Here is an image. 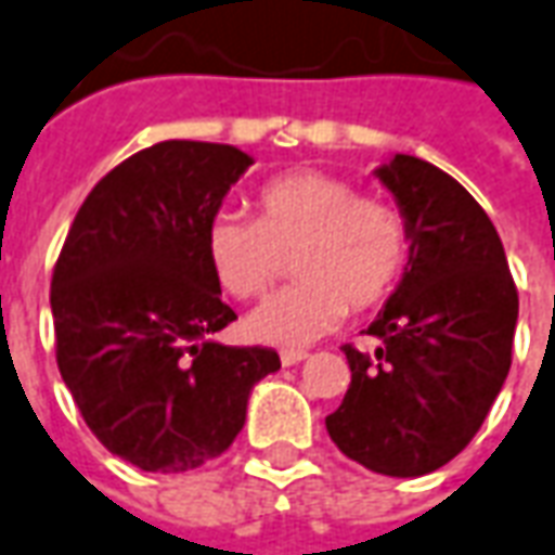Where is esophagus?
I'll return each instance as SVG.
<instances>
[{
	"mask_svg": "<svg viewBox=\"0 0 555 555\" xmlns=\"http://www.w3.org/2000/svg\"><path fill=\"white\" fill-rule=\"evenodd\" d=\"M300 360H306V351H282V366H294Z\"/></svg>",
	"mask_w": 555,
	"mask_h": 555,
	"instance_id": "34e87169",
	"label": "esophagus"
}]
</instances>
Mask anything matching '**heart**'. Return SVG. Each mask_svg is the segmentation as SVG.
I'll return each instance as SVG.
<instances>
[{"label":"heart","instance_id":"heart-1","mask_svg":"<svg viewBox=\"0 0 555 555\" xmlns=\"http://www.w3.org/2000/svg\"><path fill=\"white\" fill-rule=\"evenodd\" d=\"M255 222L212 216L204 249L212 276L231 297H261L291 255L288 288L246 321L255 343L304 348L331 333L351 309H372L397 288L412 255V228L390 201L324 170H288L255 197Z\"/></svg>","mask_w":555,"mask_h":555}]
</instances>
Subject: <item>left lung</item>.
<instances>
[{
    "label": "left lung",
    "instance_id": "8db88e82",
    "mask_svg": "<svg viewBox=\"0 0 555 555\" xmlns=\"http://www.w3.org/2000/svg\"><path fill=\"white\" fill-rule=\"evenodd\" d=\"M412 228L397 291L370 324L375 354L343 345L351 385L324 421L336 448L390 478H421L475 439L511 370L517 288L490 216L424 158L375 168Z\"/></svg>",
    "mask_w": 555,
    "mask_h": 555
}]
</instances>
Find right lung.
I'll return each mask as SVG.
<instances>
[{"instance_id": "add662e5", "label": "right lung", "mask_w": 555, "mask_h": 555, "mask_svg": "<svg viewBox=\"0 0 555 555\" xmlns=\"http://www.w3.org/2000/svg\"><path fill=\"white\" fill-rule=\"evenodd\" d=\"M251 165L237 146L162 141L116 165L77 210L50 282L56 363L95 439L143 472L231 448L273 348L212 339L222 304L204 231Z\"/></svg>"}]
</instances>
